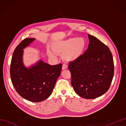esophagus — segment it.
Segmentation results:
<instances>
[{
  "label": "esophagus",
  "mask_w": 126,
  "mask_h": 126,
  "mask_svg": "<svg viewBox=\"0 0 126 126\" xmlns=\"http://www.w3.org/2000/svg\"><path fill=\"white\" fill-rule=\"evenodd\" d=\"M68 68V65L65 64H63L62 65V70H65Z\"/></svg>",
  "instance_id": "1"
}]
</instances>
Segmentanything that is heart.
<instances>
[{"label":"heart","mask_w":126,"mask_h":126,"mask_svg":"<svg viewBox=\"0 0 126 126\" xmlns=\"http://www.w3.org/2000/svg\"><path fill=\"white\" fill-rule=\"evenodd\" d=\"M85 42L82 38H71L56 43L53 46L54 51L63 55V60L67 61H75L79 58L84 52ZM51 57H55L53 53L49 52Z\"/></svg>","instance_id":"1"}]
</instances>
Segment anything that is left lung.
<instances>
[{"mask_svg": "<svg viewBox=\"0 0 126 126\" xmlns=\"http://www.w3.org/2000/svg\"><path fill=\"white\" fill-rule=\"evenodd\" d=\"M88 49L77 60L69 62L71 85L77 95L93 99L108 90L113 80L114 67L111 52L106 45L88 34Z\"/></svg>", "mask_w": 126, "mask_h": 126, "instance_id": "obj_1", "label": "left lung"}]
</instances>
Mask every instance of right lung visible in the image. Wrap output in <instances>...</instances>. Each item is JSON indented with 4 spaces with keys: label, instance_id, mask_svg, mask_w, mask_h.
Returning a JSON list of instances; mask_svg holds the SVG:
<instances>
[{
    "label": "right lung",
    "instance_id": "add662e5",
    "mask_svg": "<svg viewBox=\"0 0 126 126\" xmlns=\"http://www.w3.org/2000/svg\"><path fill=\"white\" fill-rule=\"evenodd\" d=\"M34 40L26 38L16 47L11 62L10 76L19 95L28 101L39 102L52 94L62 64L51 65L41 60L29 68H26L23 63V49Z\"/></svg>",
    "mask_w": 126,
    "mask_h": 126
}]
</instances>
